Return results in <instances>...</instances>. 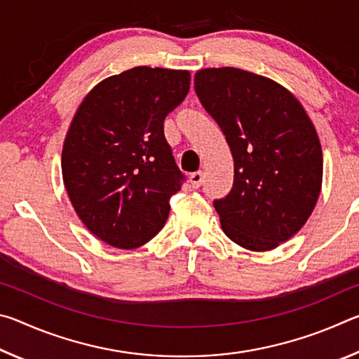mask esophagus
<instances>
[{
	"label": "esophagus",
	"mask_w": 359,
	"mask_h": 359,
	"mask_svg": "<svg viewBox=\"0 0 359 359\" xmlns=\"http://www.w3.org/2000/svg\"><path fill=\"white\" fill-rule=\"evenodd\" d=\"M203 180H204V175H203L201 171L193 172V174L190 175V182H191L193 188H199V187H201V185H203Z\"/></svg>",
	"instance_id": "34e87169"
}]
</instances>
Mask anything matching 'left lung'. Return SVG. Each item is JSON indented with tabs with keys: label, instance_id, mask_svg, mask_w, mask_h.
Instances as JSON below:
<instances>
[{
	"label": "left lung",
	"instance_id": "1",
	"mask_svg": "<svg viewBox=\"0 0 359 359\" xmlns=\"http://www.w3.org/2000/svg\"><path fill=\"white\" fill-rule=\"evenodd\" d=\"M194 92L234 160L233 188L214 201L224 234L247 250H272L304 226L320 196L315 126L287 88L244 69L198 71Z\"/></svg>",
	"mask_w": 359,
	"mask_h": 359
}]
</instances>
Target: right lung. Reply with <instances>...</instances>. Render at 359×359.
Here are the masks:
<instances>
[{
	"mask_svg": "<svg viewBox=\"0 0 359 359\" xmlns=\"http://www.w3.org/2000/svg\"><path fill=\"white\" fill-rule=\"evenodd\" d=\"M190 90V72L137 66L100 82L79 106L62 154L79 218L117 248H136L165 226L185 175L163 121Z\"/></svg>",
	"mask_w": 359,
	"mask_h": 359,
	"instance_id": "right-lung-1",
	"label": "right lung"
}]
</instances>
